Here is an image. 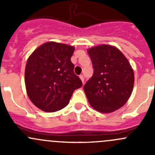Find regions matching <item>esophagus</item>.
Here are the masks:
<instances>
[{"instance_id": "obj_1", "label": "esophagus", "mask_w": 155, "mask_h": 155, "mask_svg": "<svg viewBox=\"0 0 155 155\" xmlns=\"http://www.w3.org/2000/svg\"><path fill=\"white\" fill-rule=\"evenodd\" d=\"M79 78H80V79L82 80V83L84 84V80H85V78H84V76H82V75H80V76H79Z\"/></svg>"}]
</instances>
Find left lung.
<instances>
[{"label": "left lung", "mask_w": 155, "mask_h": 155, "mask_svg": "<svg viewBox=\"0 0 155 155\" xmlns=\"http://www.w3.org/2000/svg\"><path fill=\"white\" fill-rule=\"evenodd\" d=\"M94 68L93 76L84 85L90 105L103 113L123 107L130 97L134 84V70L115 46L101 45L87 49Z\"/></svg>", "instance_id": "8db88e82"}]
</instances>
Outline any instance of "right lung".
I'll return each instance as SVG.
<instances>
[{
    "instance_id": "obj_1",
    "label": "right lung",
    "mask_w": 155,
    "mask_h": 155,
    "mask_svg": "<svg viewBox=\"0 0 155 155\" xmlns=\"http://www.w3.org/2000/svg\"><path fill=\"white\" fill-rule=\"evenodd\" d=\"M75 48L48 42L28 59L25 73L26 91L31 102L44 112H52L68 104L73 91L82 82L73 72L71 62Z\"/></svg>"
}]
</instances>
